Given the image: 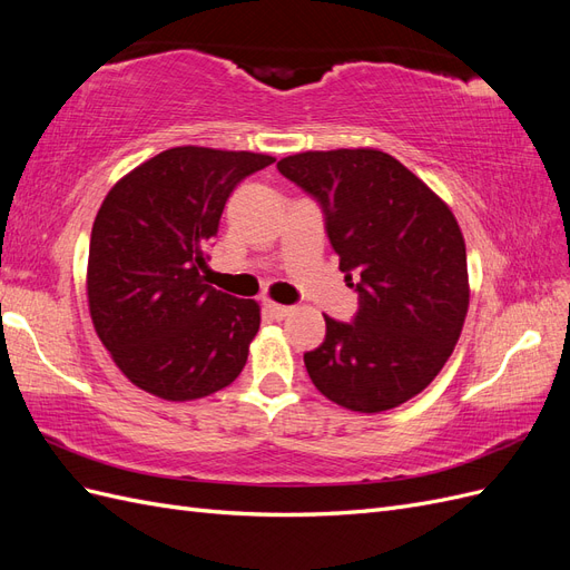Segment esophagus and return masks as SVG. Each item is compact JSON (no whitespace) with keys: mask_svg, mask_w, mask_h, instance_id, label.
Wrapping results in <instances>:
<instances>
[{"mask_svg":"<svg viewBox=\"0 0 570 570\" xmlns=\"http://www.w3.org/2000/svg\"><path fill=\"white\" fill-rule=\"evenodd\" d=\"M264 312L271 316V318H275V321H283L292 308L289 306H283V304H275V302H264Z\"/></svg>","mask_w":570,"mask_h":570,"instance_id":"esophagus-1","label":"esophagus"}]
</instances>
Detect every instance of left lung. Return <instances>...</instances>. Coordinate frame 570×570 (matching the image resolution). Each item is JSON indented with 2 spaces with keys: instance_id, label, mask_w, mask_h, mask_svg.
Listing matches in <instances>:
<instances>
[{
  "instance_id": "left-lung-1",
  "label": "left lung",
  "mask_w": 570,
  "mask_h": 570,
  "mask_svg": "<svg viewBox=\"0 0 570 570\" xmlns=\"http://www.w3.org/2000/svg\"><path fill=\"white\" fill-rule=\"evenodd\" d=\"M278 170L321 206L340 271L358 295L350 323L325 316L323 344L304 354L308 377L352 411L404 404L442 371L469 312L454 214L377 149L304 151Z\"/></svg>"
}]
</instances>
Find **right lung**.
<instances>
[{
	"label": "right lung",
	"mask_w": 570,
	"mask_h": 570,
	"mask_svg": "<svg viewBox=\"0 0 570 570\" xmlns=\"http://www.w3.org/2000/svg\"><path fill=\"white\" fill-rule=\"evenodd\" d=\"M268 154L174 147L101 202L88 299L101 344L130 383L168 402L230 385L247 364L258 304L206 285L202 271L233 189Z\"/></svg>",
	"instance_id": "obj_1"
}]
</instances>
